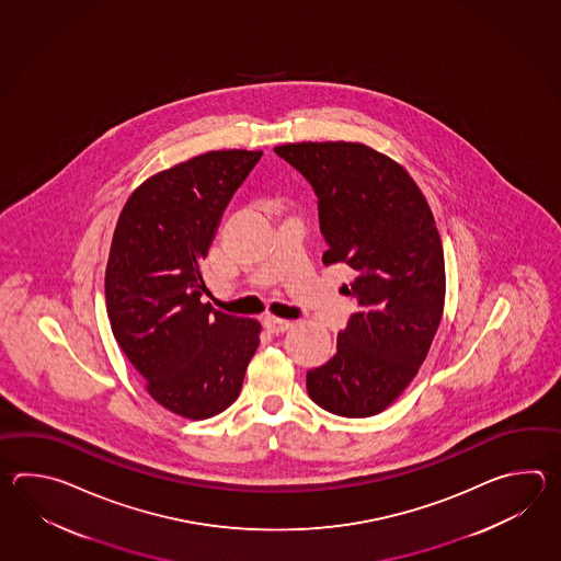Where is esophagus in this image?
I'll list each match as a JSON object with an SVG mask.
<instances>
[{
	"label": "esophagus",
	"mask_w": 561,
	"mask_h": 561,
	"mask_svg": "<svg viewBox=\"0 0 561 561\" xmlns=\"http://www.w3.org/2000/svg\"><path fill=\"white\" fill-rule=\"evenodd\" d=\"M264 327H266L268 333L280 334L286 333L293 327V322L283 321V319H276V317H266Z\"/></svg>",
	"instance_id": "1"
}]
</instances>
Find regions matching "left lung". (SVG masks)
Masks as SVG:
<instances>
[{"label": "left lung", "mask_w": 561, "mask_h": 561, "mask_svg": "<svg viewBox=\"0 0 561 561\" xmlns=\"http://www.w3.org/2000/svg\"><path fill=\"white\" fill-rule=\"evenodd\" d=\"M276 154L319 198L324 264H346L355 298L336 353L307 373L309 397L341 417H370L403 393L430 353L445 302L443 247L423 192L365 144L300 142Z\"/></svg>", "instance_id": "left-lung-1"}]
</instances>
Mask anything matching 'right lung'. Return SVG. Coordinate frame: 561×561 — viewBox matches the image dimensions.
<instances>
[{"label":"right lung","mask_w":561,"mask_h":561,"mask_svg":"<svg viewBox=\"0 0 561 561\" xmlns=\"http://www.w3.org/2000/svg\"><path fill=\"white\" fill-rule=\"evenodd\" d=\"M263 152L218 150L158 172L119 213L106 266L112 333L152 399L188 419L232 405L261 324L203 302L201 263Z\"/></svg>","instance_id":"add662e5"}]
</instances>
